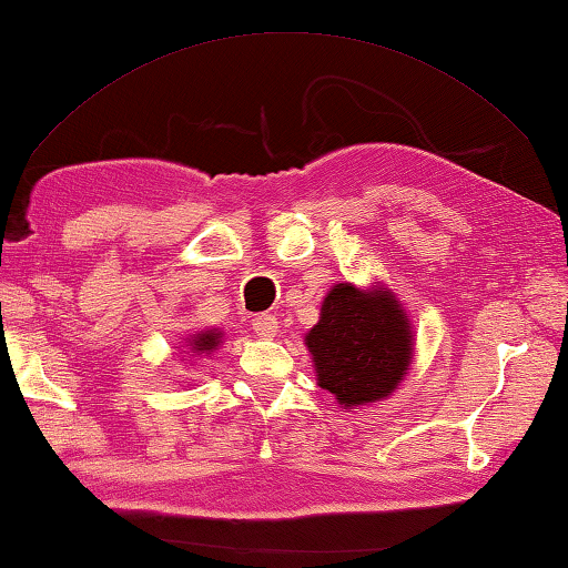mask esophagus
<instances>
[{
  "instance_id": "1",
  "label": "esophagus",
  "mask_w": 568,
  "mask_h": 568,
  "mask_svg": "<svg viewBox=\"0 0 568 568\" xmlns=\"http://www.w3.org/2000/svg\"><path fill=\"white\" fill-rule=\"evenodd\" d=\"M253 329H255V335H261V337H275V332H277V317L275 315H255V320H253Z\"/></svg>"
}]
</instances>
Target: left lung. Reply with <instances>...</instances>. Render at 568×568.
Here are the masks:
<instances>
[{
	"instance_id": "obj_1",
	"label": "left lung",
	"mask_w": 568,
	"mask_h": 568,
	"mask_svg": "<svg viewBox=\"0 0 568 568\" xmlns=\"http://www.w3.org/2000/svg\"><path fill=\"white\" fill-rule=\"evenodd\" d=\"M317 384L339 406H366L392 396L414 359V329L402 303L386 287L359 291L332 285L320 322L305 335Z\"/></svg>"
}]
</instances>
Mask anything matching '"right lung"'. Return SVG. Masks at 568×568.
Listing matches in <instances>:
<instances>
[{"instance_id":"1","label":"right lung","mask_w":568,"mask_h":568,"mask_svg":"<svg viewBox=\"0 0 568 568\" xmlns=\"http://www.w3.org/2000/svg\"><path fill=\"white\" fill-rule=\"evenodd\" d=\"M221 342V332L219 329H204V332H196V335L189 337V352H192V357H202V354H211Z\"/></svg>"}]
</instances>
